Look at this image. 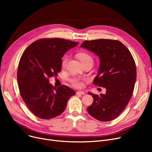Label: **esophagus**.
<instances>
[{
	"label": "esophagus",
	"instance_id": "34e87169",
	"mask_svg": "<svg viewBox=\"0 0 152 152\" xmlns=\"http://www.w3.org/2000/svg\"><path fill=\"white\" fill-rule=\"evenodd\" d=\"M76 94H81V95H84L85 93L83 91H77L76 92Z\"/></svg>",
	"mask_w": 152,
	"mask_h": 152
}]
</instances>
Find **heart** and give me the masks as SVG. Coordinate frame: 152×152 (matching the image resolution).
Returning a JSON list of instances; mask_svg holds the SVG:
<instances>
[{"mask_svg":"<svg viewBox=\"0 0 152 152\" xmlns=\"http://www.w3.org/2000/svg\"><path fill=\"white\" fill-rule=\"evenodd\" d=\"M77 57L79 59L81 60V61L83 63H85L87 61H93V58L92 56L86 52H79L77 54ZM68 58L66 56L64 57L61 61V66L63 68H65L66 66V64L68 62ZM86 78H78V77H74L71 79V83L73 84V86L75 87H82L83 86V81L86 80Z\"/></svg>","mask_w":152,"mask_h":152,"instance_id":"b5f03b06","label":"heart"}]
</instances>
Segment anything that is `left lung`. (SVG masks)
<instances>
[{
	"mask_svg": "<svg viewBox=\"0 0 152 152\" xmlns=\"http://www.w3.org/2000/svg\"><path fill=\"white\" fill-rule=\"evenodd\" d=\"M81 47L99 57L100 66L93 83L106 89V94L100 95L89 92L94 102L87 111L97 120H113L121 114L132 97L137 77L134 60L128 49L116 40L85 41Z\"/></svg>",
	"mask_w": 152,
	"mask_h": 152,
	"instance_id": "obj_1",
	"label": "left lung"
}]
</instances>
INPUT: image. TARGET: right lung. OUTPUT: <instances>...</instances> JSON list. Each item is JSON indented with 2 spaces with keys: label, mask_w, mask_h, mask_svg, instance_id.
Instances as JSON below:
<instances>
[{
  "label": "right lung",
  "mask_w": 152,
  "mask_h": 152,
  "mask_svg": "<svg viewBox=\"0 0 152 152\" xmlns=\"http://www.w3.org/2000/svg\"><path fill=\"white\" fill-rule=\"evenodd\" d=\"M79 42L61 38L41 39L22 54L17 81L21 96L29 110L39 118L49 119L61 114L69 98L75 95L66 86L54 87L49 78L61 69V58Z\"/></svg>",
  "instance_id": "right-lung-1"
}]
</instances>
